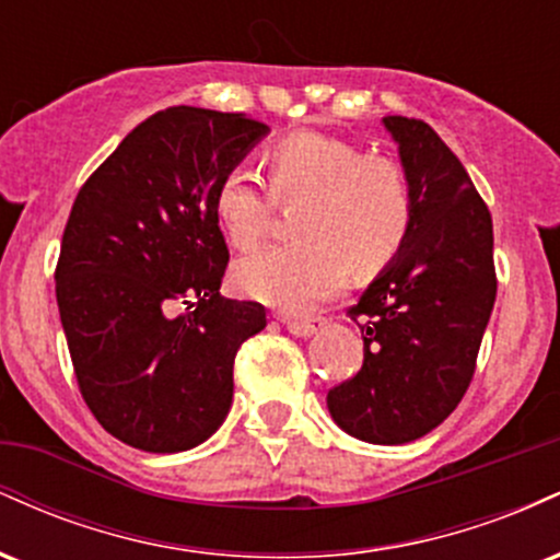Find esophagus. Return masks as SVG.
<instances>
[{
  "instance_id": "1",
  "label": "esophagus",
  "mask_w": 560,
  "mask_h": 560,
  "mask_svg": "<svg viewBox=\"0 0 560 560\" xmlns=\"http://www.w3.org/2000/svg\"><path fill=\"white\" fill-rule=\"evenodd\" d=\"M320 324H324L320 318H284V326L294 337H311L320 329Z\"/></svg>"
}]
</instances>
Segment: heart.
I'll return each instance as SVG.
<instances>
[{
    "label": "heart",
    "mask_w": 560,
    "mask_h": 560,
    "mask_svg": "<svg viewBox=\"0 0 560 560\" xmlns=\"http://www.w3.org/2000/svg\"><path fill=\"white\" fill-rule=\"evenodd\" d=\"M268 186L234 165L215 184V218L236 249L268 236L276 202H305L300 242L258 249L236 262V284L284 311H305L345 281L374 276L400 255L413 229L416 189L400 160L365 155L355 141L298 131L266 152Z\"/></svg>",
    "instance_id": "obj_1"
}]
</instances>
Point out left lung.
Returning a JSON list of instances; mask_svg holds the SVG:
<instances>
[{
    "instance_id": "left-lung-1",
    "label": "left lung",
    "mask_w": 560,
    "mask_h": 560,
    "mask_svg": "<svg viewBox=\"0 0 560 560\" xmlns=\"http://www.w3.org/2000/svg\"><path fill=\"white\" fill-rule=\"evenodd\" d=\"M413 178L416 215L395 262L347 307L363 318V365L326 395L334 421L374 445L429 434L464 400L490 324L492 215L440 133L387 115Z\"/></svg>"
}]
</instances>
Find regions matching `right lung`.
I'll return each instance as SVG.
<instances>
[{"instance_id":"obj_1","label":"right lung","mask_w":560,"mask_h":560,"mask_svg":"<svg viewBox=\"0 0 560 560\" xmlns=\"http://www.w3.org/2000/svg\"><path fill=\"white\" fill-rule=\"evenodd\" d=\"M268 131L242 113L150 115L83 182L55 292L83 402L105 432L178 453L221 427L234 358L266 307L218 294L229 247L215 184Z\"/></svg>"}]
</instances>
